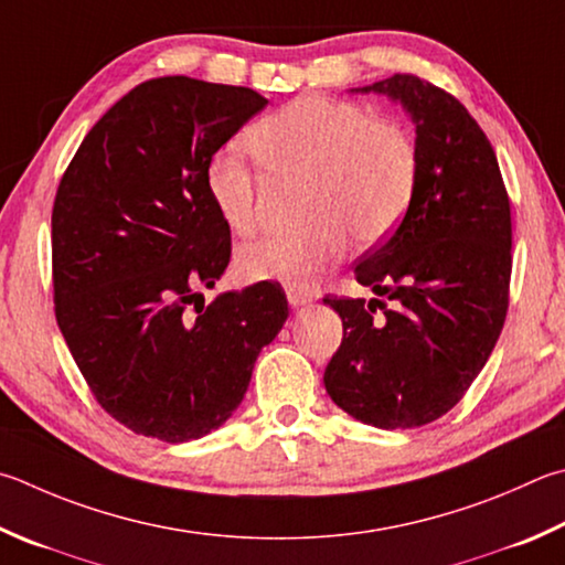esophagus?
I'll list each match as a JSON object with an SVG mask.
<instances>
[{"label":"esophagus","instance_id":"34e87169","mask_svg":"<svg viewBox=\"0 0 565 565\" xmlns=\"http://www.w3.org/2000/svg\"><path fill=\"white\" fill-rule=\"evenodd\" d=\"M286 299H289L291 306H303V303H311L313 301V294L309 289H286Z\"/></svg>","mask_w":565,"mask_h":565}]
</instances>
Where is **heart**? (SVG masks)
I'll use <instances>...</instances> for the list:
<instances>
[{"label":"heart","instance_id":"obj_1","mask_svg":"<svg viewBox=\"0 0 565 565\" xmlns=\"http://www.w3.org/2000/svg\"><path fill=\"white\" fill-rule=\"evenodd\" d=\"M247 140L274 175H311L303 214L311 222L269 232L244 244V279L306 289L328 264L341 259L348 234L375 244L393 232L415 198L417 142L393 120L353 100L301 96L254 122ZM212 207L234 232L256 222L259 168L242 146L214 152L204 168Z\"/></svg>","mask_w":565,"mask_h":565}]
</instances>
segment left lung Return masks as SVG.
I'll list each match as a JSON object with an SVG mask.
<instances>
[{
  "mask_svg": "<svg viewBox=\"0 0 565 565\" xmlns=\"http://www.w3.org/2000/svg\"><path fill=\"white\" fill-rule=\"evenodd\" d=\"M361 90L413 116L419 175L405 220L355 266V281L391 306L323 296L343 321L323 383L361 423L413 429L449 413L494 351L509 311L511 207L494 148L452 94L415 74Z\"/></svg>",
  "mask_w": 565,
  "mask_h": 565,
  "instance_id": "left-lung-1",
  "label": "left lung"
}]
</instances>
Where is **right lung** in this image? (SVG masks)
Wrapping results in <instances>:
<instances>
[{
	"mask_svg": "<svg viewBox=\"0 0 565 565\" xmlns=\"http://www.w3.org/2000/svg\"><path fill=\"white\" fill-rule=\"evenodd\" d=\"M266 106L252 88L150 78L81 142L51 210L54 313L96 403L136 435L188 443L242 403L289 316L279 284L204 303L232 234L210 158Z\"/></svg>",
	"mask_w": 565,
	"mask_h": 565,
	"instance_id": "obj_1",
	"label": "right lung"
}]
</instances>
